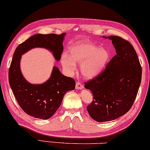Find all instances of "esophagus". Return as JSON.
<instances>
[{
  "label": "esophagus",
  "instance_id": "obj_1",
  "mask_svg": "<svg viewBox=\"0 0 150 150\" xmlns=\"http://www.w3.org/2000/svg\"><path fill=\"white\" fill-rule=\"evenodd\" d=\"M75 87H76L77 89L81 90V89L83 88L84 86H83V84H81V82H79V81H77V82H76V86H75Z\"/></svg>",
  "mask_w": 150,
  "mask_h": 150
}]
</instances>
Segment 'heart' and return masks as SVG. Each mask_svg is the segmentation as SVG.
I'll use <instances>...</instances> for the list:
<instances>
[{
  "instance_id": "1",
  "label": "heart",
  "mask_w": 150,
  "mask_h": 150,
  "mask_svg": "<svg viewBox=\"0 0 150 150\" xmlns=\"http://www.w3.org/2000/svg\"><path fill=\"white\" fill-rule=\"evenodd\" d=\"M69 56L62 54L61 63L64 69L73 73L76 69L75 63L80 64V71L85 77L91 78L101 73L109 62L110 53L105 48L88 42L73 43L69 48Z\"/></svg>"
}]
</instances>
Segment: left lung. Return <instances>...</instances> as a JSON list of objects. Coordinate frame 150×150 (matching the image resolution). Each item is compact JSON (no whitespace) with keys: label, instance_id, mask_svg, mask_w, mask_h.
I'll return each instance as SVG.
<instances>
[{"label":"left lung","instance_id":"left-lung-1","mask_svg":"<svg viewBox=\"0 0 150 150\" xmlns=\"http://www.w3.org/2000/svg\"><path fill=\"white\" fill-rule=\"evenodd\" d=\"M112 41L116 54L98 76L84 83L93 100L87 106L97 122L111 121L125 115L133 105L141 82L142 69L133 45L117 36Z\"/></svg>","mask_w":150,"mask_h":150}]
</instances>
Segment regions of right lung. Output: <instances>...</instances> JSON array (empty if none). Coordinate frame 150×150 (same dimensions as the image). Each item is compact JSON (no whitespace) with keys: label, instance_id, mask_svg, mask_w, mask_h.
<instances>
[{"label":"right lung","instance_id":"1","mask_svg":"<svg viewBox=\"0 0 150 150\" xmlns=\"http://www.w3.org/2000/svg\"><path fill=\"white\" fill-rule=\"evenodd\" d=\"M66 33L61 35L37 34L28 38L16 48L9 69V82L17 102L28 115L39 119H48L61 105L64 95L74 90L75 82L54 66L51 76L45 83L32 84L23 76L20 69L21 55L34 48H44L59 61L63 52Z\"/></svg>","mask_w":150,"mask_h":150}]
</instances>
